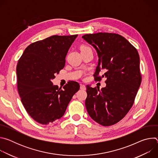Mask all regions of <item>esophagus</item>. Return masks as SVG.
Returning a JSON list of instances; mask_svg holds the SVG:
<instances>
[{
  "instance_id": "1",
  "label": "esophagus",
  "mask_w": 158,
  "mask_h": 158,
  "mask_svg": "<svg viewBox=\"0 0 158 158\" xmlns=\"http://www.w3.org/2000/svg\"><path fill=\"white\" fill-rule=\"evenodd\" d=\"M80 89H82V90H85V89H86L85 85H84V84H81L80 85Z\"/></svg>"
}]
</instances>
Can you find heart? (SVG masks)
<instances>
[{"label":"heart","mask_w":158,"mask_h":158,"mask_svg":"<svg viewBox=\"0 0 158 158\" xmlns=\"http://www.w3.org/2000/svg\"><path fill=\"white\" fill-rule=\"evenodd\" d=\"M86 49H89V48L87 47V46H82V47H81V51Z\"/></svg>","instance_id":"obj_1"}]
</instances>
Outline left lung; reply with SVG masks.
<instances>
[{"instance_id": "left-lung-1", "label": "left lung", "mask_w": 158, "mask_h": 158, "mask_svg": "<svg viewBox=\"0 0 158 158\" xmlns=\"http://www.w3.org/2000/svg\"><path fill=\"white\" fill-rule=\"evenodd\" d=\"M96 49L99 57L94 80L106 78L101 89L86 86L85 101L89 115L104 126L121 121L132 106L141 82L138 51L124 37L114 33L99 32L82 37ZM103 70L104 74L98 76Z\"/></svg>"}]
</instances>
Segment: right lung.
<instances>
[{"mask_svg": "<svg viewBox=\"0 0 158 158\" xmlns=\"http://www.w3.org/2000/svg\"><path fill=\"white\" fill-rule=\"evenodd\" d=\"M77 35H52L32 43L17 65V89L31 117L42 124L62 118L80 85L69 81L62 89L53 85L55 74L64 68L65 56Z\"/></svg>", "mask_w": 158, "mask_h": 158, "instance_id": "1", "label": "right lung"}]
</instances>
